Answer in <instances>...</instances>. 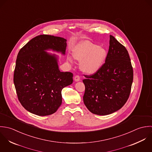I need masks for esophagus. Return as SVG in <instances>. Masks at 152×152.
<instances>
[{
	"mask_svg": "<svg viewBox=\"0 0 152 152\" xmlns=\"http://www.w3.org/2000/svg\"><path fill=\"white\" fill-rule=\"evenodd\" d=\"M74 80H75L76 82H79V81H80V78L79 76L76 75V76H75V77H74Z\"/></svg>",
	"mask_w": 152,
	"mask_h": 152,
	"instance_id": "obj_1",
	"label": "esophagus"
}]
</instances>
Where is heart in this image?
Masks as SVG:
<instances>
[{
    "instance_id": "1",
    "label": "heart",
    "mask_w": 152,
    "mask_h": 152,
    "mask_svg": "<svg viewBox=\"0 0 152 152\" xmlns=\"http://www.w3.org/2000/svg\"><path fill=\"white\" fill-rule=\"evenodd\" d=\"M75 59L81 61L80 68L88 74H93L97 72L106 59V49L89 41H85L78 44L73 50ZM67 60L73 63V58L67 56Z\"/></svg>"
}]
</instances>
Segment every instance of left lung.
Here are the masks:
<instances>
[{
  "mask_svg": "<svg viewBox=\"0 0 152 152\" xmlns=\"http://www.w3.org/2000/svg\"><path fill=\"white\" fill-rule=\"evenodd\" d=\"M85 76L83 99L91 112L104 116L121 109L129 97L133 79V67L126 48L110 35L105 63L94 74Z\"/></svg>",
  "mask_w": 152,
  "mask_h": 152,
  "instance_id": "1",
  "label": "left lung"
}]
</instances>
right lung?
<instances>
[{"label":"right lung","mask_w":152,"mask_h":152,"mask_svg":"<svg viewBox=\"0 0 152 152\" xmlns=\"http://www.w3.org/2000/svg\"><path fill=\"white\" fill-rule=\"evenodd\" d=\"M67 40L48 34L37 36L19 52L13 82L18 99L33 114L48 116L55 113L62 102V89L73 83V73L61 72L58 57L46 52L65 55Z\"/></svg>","instance_id":"add662e5"}]
</instances>
